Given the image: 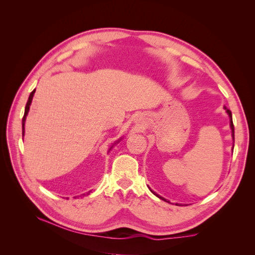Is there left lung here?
Instances as JSON below:
<instances>
[{
	"mask_svg": "<svg viewBox=\"0 0 255 255\" xmlns=\"http://www.w3.org/2000/svg\"><path fill=\"white\" fill-rule=\"evenodd\" d=\"M225 110L227 111V113H228V115H229V117H230V127H231V129H232V137H233V139H234V125H233V120H232V113H231V111L230 110H228L227 107L225 106ZM234 148V146H233ZM151 190V189H150ZM154 195H155L156 197H158L159 199H161V200H164V201H167V200L165 199V198H163V197H160L159 195H157V194H155V192H154L153 190H151Z\"/></svg>",
	"mask_w": 255,
	"mask_h": 255,
	"instance_id": "8db88e82",
	"label": "left lung"
}]
</instances>
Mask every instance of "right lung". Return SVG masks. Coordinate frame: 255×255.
Returning <instances> with one entry per match:
<instances>
[{
  "mask_svg": "<svg viewBox=\"0 0 255 255\" xmlns=\"http://www.w3.org/2000/svg\"><path fill=\"white\" fill-rule=\"evenodd\" d=\"M35 90L34 89L32 92H30V95L28 97V100H27V103L25 105V111H24V116H23L22 118V136H24V125H25V119H26V116L28 114V111H29V106H30V103H32V100H33V97H34V94H35ZM120 140V139H119ZM113 148V146H112ZM85 195V194H84Z\"/></svg>",
  "mask_w": 255,
  "mask_h": 255,
  "instance_id": "1",
  "label": "right lung"
}]
</instances>
